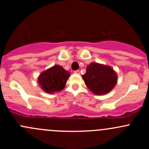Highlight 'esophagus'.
Listing matches in <instances>:
<instances>
[{"instance_id": "34e87169", "label": "esophagus", "mask_w": 149, "mask_h": 149, "mask_svg": "<svg viewBox=\"0 0 149 149\" xmlns=\"http://www.w3.org/2000/svg\"><path fill=\"white\" fill-rule=\"evenodd\" d=\"M74 73H76V74H79V73H80V70H75Z\"/></svg>"}]
</instances>
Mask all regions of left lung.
Instances as JSON below:
<instances>
[{"mask_svg": "<svg viewBox=\"0 0 149 149\" xmlns=\"http://www.w3.org/2000/svg\"><path fill=\"white\" fill-rule=\"evenodd\" d=\"M85 84L96 95L109 92L117 83V74L107 65L92 63L86 68V72L82 76Z\"/></svg>", "mask_w": 149, "mask_h": 149, "instance_id": "8db88e82", "label": "left lung"}]
</instances>
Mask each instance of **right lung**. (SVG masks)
Instances as JSON below:
<instances>
[{
    "label": "right lung",
    "instance_id": "1",
    "mask_svg": "<svg viewBox=\"0 0 149 149\" xmlns=\"http://www.w3.org/2000/svg\"><path fill=\"white\" fill-rule=\"evenodd\" d=\"M70 73L60 65H54L42 72L38 78V83L43 91L49 94L64 88Z\"/></svg>",
    "mask_w": 149,
    "mask_h": 149
}]
</instances>
